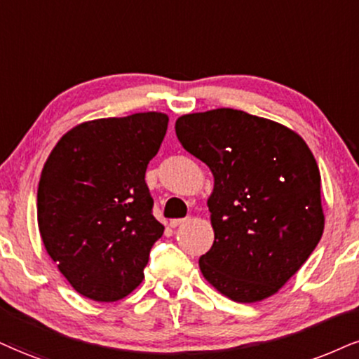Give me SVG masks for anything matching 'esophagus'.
Here are the masks:
<instances>
[{
  "label": "esophagus",
  "instance_id": "obj_1",
  "mask_svg": "<svg viewBox=\"0 0 359 359\" xmlns=\"http://www.w3.org/2000/svg\"><path fill=\"white\" fill-rule=\"evenodd\" d=\"M187 223V219H171L170 221V226L171 228H178V226H181V224H184Z\"/></svg>",
  "mask_w": 359,
  "mask_h": 359
}]
</instances>
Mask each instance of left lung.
<instances>
[{
    "instance_id": "1",
    "label": "left lung",
    "mask_w": 359,
    "mask_h": 359,
    "mask_svg": "<svg viewBox=\"0 0 359 359\" xmlns=\"http://www.w3.org/2000/svg\"><path fill=\"white\" fill-rule=\"evenodd\" d=\"M175 128L215 178L208 198L215 241L200 258L205 280L236 303L276 294L325 229L311 149L281 123L231 108L183 114Z\"/></svg>"
}]
</instances>
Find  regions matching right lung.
Here are the masks:
<instances>
[{"instance_id":"add662e5","label":"right lung","mask_w":359,"mask_h":359,"mask_svg":"<svg viewBox=\"0 0 359 359\" xmlns=\"http://www.w3.org/2000/svg\"><path fill=\"white\" fill-rule=\"evenodd\" d=\"M168 114L135 113L79 123L44 163L38 228L46 253L73 290L100 303L123 299L144 278L165 226L151 213L144 172Z\"/></svg>"}]
</instances>
